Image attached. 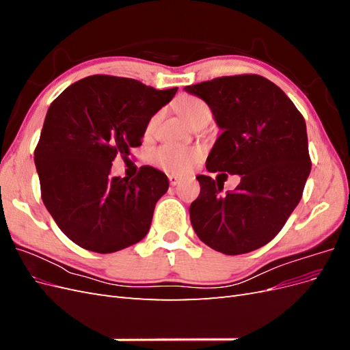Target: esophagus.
<instances>
[{
  "instance_id": "1",
  "label": "esophagus",
  "mask_w": 350,
  "mask_h": 350,
  "mask_svg": "<svg viewBox=\"0 0 350 350\" xmlns=\"http://www.w3.org/2000/svg\"><path fill=\"white\" fill-rule=\"evenodd\" d=\"M169 178V184H171L172 187H175V185H178L179 183H181V176H178V175H169L167 176Z\"/></svg>"
}]
</instances>
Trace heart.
Masks as SVG:
<instances>
[{"instance_id":"heart-1","label":"heart","mask_w":350,"mask_h":350,"mask_svg":"<svg viewBox=\"0 0 350 350\" xmlns=\"http://www.w3.org/2000/svg\"><path fill=\"white\" fill-rule=\"evenodd\" d=\"M176 111L179 115L191 125L198 116L208 111L207 105L197 98L184 96L176 100ZM157 122V116L147 124V133H152L154 130ZM152 162L166 172L171 174H187L189 169L194 166V163L201 157V150L194 149V147H185L178 144H163L157 147L152 153Z\"/></svg>"}]
</instances>
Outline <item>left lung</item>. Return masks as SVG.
<instances>
[{"instance_id": "obj_1", "label": "left lung", "mask_w": 350, "mask_h": 350, "mask_svg": "<svg viewBox=\"0 0 350 350\" xmlns=\"http://www.w3.org/2000/svg\"><path fill=\"white\" fill-rule=\"evenodd\" d=\"M213 112L221 134L208 172L239 175L234 191L198 175L189 219L206 245L226 256L258 250L276 237L302 197L311 172L304 116L284 92L257 74L217 77L187 86Z\"/></svg>"}]
</instances>
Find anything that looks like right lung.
Segmentation results:
<instances>
[{"instance_id":"right-lung-1","label":"right lung","mask_w":350,"mask_h":350,"mask_svg":"<svg viewBox=\"0 0 350 350\" xmlns=\"http://www.w3.org/2000/svg\"><path fill=\"white\" fill-rule=\"evenodd\" d=\"M178 88L156 90L142 81L90 76L51 103L35 149L44 204L79 247L109 254L142 241L152 225L167 176L152 166L133 179L111 176L116 154L139 147L152 116Z\"/></svg>"}]
</instances>
